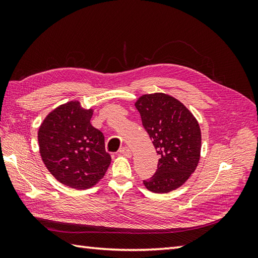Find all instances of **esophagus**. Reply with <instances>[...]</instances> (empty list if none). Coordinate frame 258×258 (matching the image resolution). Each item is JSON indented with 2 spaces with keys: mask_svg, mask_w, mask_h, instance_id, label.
<instances>
[{
  "mask_svg": "<svg viewBox=\"0 0 258 258\" xmlns=\"http://www.w3.org/2000/svg\"><path fill=\"white\" fill-rule=\"evenodd\" d=\"M119 154H122L126 157H131L132 156V151H131L128 147L124 146V147H122V149H119Z\"/></svg>",
  "mask_w": 258,
  "mask_h": 258,
  "instance_id": "34e87169",
  "label": "esophagus"
}]
</instances>
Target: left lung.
<instances>
[{
  "mask_svg": "<svg viewBox=\"0 0 258 258\" xmlns=\"http://www.w3.org/2000/svg\"><path fill=\"white\" fill-rule=\"evenodd\" d=\"M135 106L147 134L160 155L157 171L144 179L154 193H168L182 186L200 161V125L182 103L163 93L141 96Z\"/></svg>",
  "mask_w": 258,
  "mask_h": 258,
  "instance_id": "8db88e82",
  "label": "left lung"
}]
</instances>
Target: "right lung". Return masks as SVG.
<instances>
[{
	"label": "right lung",
	"mask_w": 258,
	"mask_h": 258,
	"mask_svg": "<svg viewBox=\"0 0 258 258\" xmlns=\"http://www.w3.org/2000/svg\"><path fill=\"white\" fill-rule=\"evenodd\" d=\"M93 111L72 101L47 115L38 130L42 160L58 182L76 189L94 186L111 164L104 135L90 123Z\"/></svg>",
	"instance_id": "right-lung-1"
}]
</instances>
